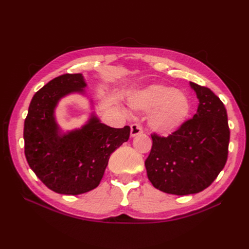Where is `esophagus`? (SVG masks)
Here are the masks:
<instances>
[{"label":"esophagus","instance_id":"1","mask_svg":"<svg viewBox=\"0 0 249 249\" xmlns=\"http://www.w3.org/2000/svg\"><path fill=\"white\" fill-rule=\"evenodd\" d=\"M142 132H143V129L139 124H133L131 125V136L132 137H135L139 134H142Z\"/></svg>","mask_w":249,"mask_h":249}]
</instances>
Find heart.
Listing matches in <instances>:
<instances>
[{
  "mask_svg": "<svg viewBox=\"0 0 249 249\" xmlns=\"http://www.w3.org/2000/svg\"><path fill=\"white\" fill-rule=\"evenodd\" d=\"M131 106L135 110L150 112L149 127L162 135L177 131L191 110L189 97L167 85H152L137 91L132 96Z\"/></svg>",
  "mask_w": 249,
  "mask_h": 249,
  "instance_id": "obj_1",
  "label": "heart"
}]
</instances>
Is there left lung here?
Listing matches in <instances>:
<instances>
[{
  "instance_id": "8db88e82",
  "label": "left lung",
  "mask_w": 249,
  "mask_h": 249,
  "mask_svg": "<svg viewBox=\"0 0 249 249\" xmlns=\"http://www.w3.org/2000/svg\"><path fill=\"white\" fill-rule=\"evenodd\" d=\"M198 99L196 114L167 137L152 134L145 160L147 178L157 189L175 195L205 190L228 160L230 127L223 103L212 90L190 82Z\"/></svg>"
}]
</instances>
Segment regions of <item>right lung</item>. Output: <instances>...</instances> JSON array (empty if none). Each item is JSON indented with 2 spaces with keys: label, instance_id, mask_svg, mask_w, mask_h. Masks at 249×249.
Returning a JSON list of instances; mask_svg holds the SVG:
<instances>
[{
  "label": "right lung",
  "instance_id": "obj_1",
  "mask_svg": "<svg viewBox=\"0 0 249 249\" xmlns=\"http://www.w3.org/2000/svg\"><path fill=\"white\" fill-rule=\"evenodd\" d=\"M81 73H65L50 81L30 103L25 119V156L29 166L49 189L78 195L99 186L111 154L129 140L130 126L115 129L94 114L81 129L60 134L55 108L63 96L84 93Z\"/></svg>",
  "mask_w": 249,
  "mask_h": 249
}]
</instances>
